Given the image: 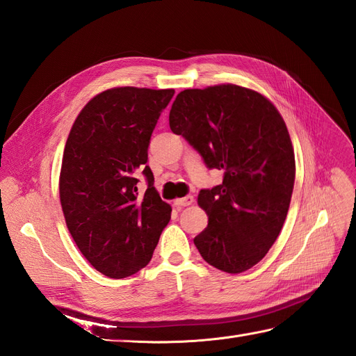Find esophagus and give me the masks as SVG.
I'll return each instance as SVG.
<instances>
[{
  "label": "esophagus",
  "instance_id": "1",
  "mask_svg": "<svg viewBox=\"0 0 356 356\" xmlns=\"http://www.w3.org/2000/svg\"><path fill=\"white\" fill-rule=\"evenodd\" d=\"M195 202V197L193 196H186V197H182V199H177L175 202H174V204L177 208H182V207H190V204Z\"/></svg>",
  "mask_w": 356,
  "mask_h": 356
}]
</instances>
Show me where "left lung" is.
Instances as JSON below:
<instances>
[{
	"mask_svg": "<svg viewBox=\"0 0 356 356\" xmlns=\"http://www.w3.org/2000/svg\"><path fill=\"white\" fill-rule=\"evenodd\" d=\"M169 126L224 172L222 184L199 193L208 227L196 248L222 272L248 270L277 239L293 195L296 159L282 115L261 93L218 84L179 92Z\"/></svg>",
	"mask_w": 356,
	"mask_h": 356,
	"instance_id": "left-lung-1",
	"label": "left lung"
}]
</instances>
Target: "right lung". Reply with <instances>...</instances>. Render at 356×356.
<instances>
[{"mask_svg": "<svg viewBox=\"0 0 356 356\" xmlns=\"http://www.w3.org/2000/svg\"><path fill=\"white\" fill-rule=\"evenodd\" d=\"M174 93L108 89L84 105L68 135L59 177L63 217L81 254L108 277L145 267L170 220L147 160L149 138ZM139 171L149 182L143 195Z\"/></svg>", "mask_w": 356, "mask_h": 356, "instance_id": "add662e5", "label": "right lung"}]
</instances>
